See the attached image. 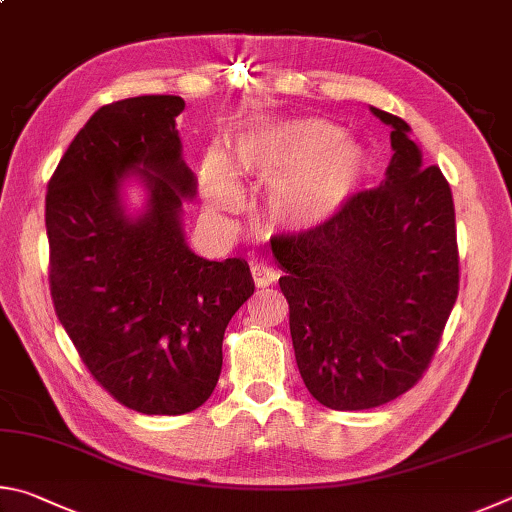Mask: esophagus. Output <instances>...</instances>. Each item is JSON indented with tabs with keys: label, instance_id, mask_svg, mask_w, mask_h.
<instances>
[{
	"label": "esophagus",
	"instance_id": "esophagus-1",
	"mask_svg": "<svg viewBox=\"0 0 512 512\" xmlns=\"http://www.w3.org/2000/svg\"><path fill=\"white\" fill-rule=\"evenodd\" d=\"M251 279H254L258 288H267V285L279 279V272L267 263H251Z\"/></svg>",
	"mask_w": 512,
	"mask_h": 512
}]
</instances>
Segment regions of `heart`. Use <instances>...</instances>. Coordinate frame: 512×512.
I'll list each match as a JSON object with an SVG mask.
<instances>
[{"mask_svg": "<svg viewBox=\"0 0 512 512\" xmlns=\"http://www.w3.org/2000/svg\"><path fill=\"white\" fill-rule=\"evenodd\" d=\"M233 166L272 186V220L301 233L333 222L369 175V157L360 143L315 116L249 125L233 146ZM233 166L215 148L202 159V191L213 209H233L240 202Z\"/></svg>", "mask_w": 512, "mask_h": 512, "instance_id": "b5f03b06", "label": "heart"}]
</instances>
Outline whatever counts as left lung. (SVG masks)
I'll list each match as a JSON object with an SVG mask.
<instances>
[{
    "label": "left lung",
    "instance_id": "obj_1",
    "mask_svg": "<svg viewBox=\"0 0 512 512\" xmlns=\"http://www.w3.org/2000/svg\"><path fill=\"white\" fill-rule=\"evenodd\" d=\"M371 112L391 125L382 184L355 193L326 227L272 242L299 373L337 411L380 407L414 387L459 294L450 184L425 168L400 116Z\"/></svg>",
    "mask_w": 512,
    "mask_h": 512
}]
</instances>
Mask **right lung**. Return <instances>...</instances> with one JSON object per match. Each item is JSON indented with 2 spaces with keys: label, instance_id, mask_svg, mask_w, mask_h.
Segmentation results:
<instances>
[{
  "label": "right lung",
  "instance_id": "right-lung-1",
  "mask_svg": "<svg viewBox=\"0 0 512 512\" xmlns=\"http://www.w3.org/2000/svg\"><path fill=\"white\" fill-rule=\"evenodd\" d=\"M182 110L166 94L103 105L62 155L44 213L62 328L94 380L148 416L209 400L224 330L254 294L247 261H206L186 242L182 202L197 182L175 128ZM132 176L147 191L139 216L120 200Z\"/></svg>",
  "mask_w": 512,
  "mask_h": 512
}]
</instances>
